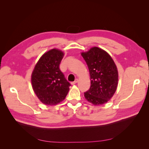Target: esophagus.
<instances>
[{
    "mask_svg": "<svg viewBox=\"0 0 149 149\" xmlns=\"http://www.w3.org/2000/svg\"><path fill=\"white\" fill-rule=\"evenodd\" d=\"M78 81V79H76L73 82H72L71 83V84L72 85H73V84H75L76 83H77Z\"/></svg>",
    "mask_w": 149,
    "mask_h": 149,
    "instance_id": "34e87169",
    "label": "esophagus"
}]
</instances>
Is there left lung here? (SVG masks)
<instances>
[{"instance_id": "obj_1", "label": "left lung", "mask_w": 149, "mask_h": 149, "mask_svg": "<svg viewBox=\"0 0 149 149\" xmlns=\"http://www.w3.org/2000/svg\"><path fill=\"white\" fill-rule=\"evenodd\" d=\"M81 55L88 66L91 86L84 97L94 105H101L111 100L118 84V71L111 56L98 47H93Z\"/></svg>"}]
</instances>
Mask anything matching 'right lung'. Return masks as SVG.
Returning a JSON list of instances; mask_svg holds the SVG:
<instances>
[{
	"label": "right lung",
	"mask_w": 149,
	"mask_h": 149,
	"mask_svg": "<svg viewBox=\"0 0 149 149\" xmlns=\"http://www.w3.org/2000/svg\"><path fill=\"white\" fill-rule=\"evenodd\" d=\"M64 53L54 48L44 53L36 64L31 81L36 95L45 105H56L63 101L70 83L60 70Z\"/></svg>",
	"instance_id": "obj_1"
}]
</instances>
